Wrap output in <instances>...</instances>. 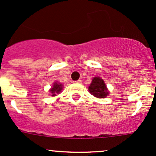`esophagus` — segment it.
<instances>
[{"instance_id": "obj_1", "label": "esophagus", "mask_w": 156, "mask_h": 156, "mask_svg": "<svg viewBox=\"0 0 156 156\" xmlns=\"http://www.w3.org/2000/svg\"><path fill=\"white\" fill-rule=\"evenodd\" d=\"M75 83H81V80H78V81H75Z\"/></svg>"}]
</instances>
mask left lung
Segmentation results:
<instances>
[{
	"mask_svg": "<svg viewBox=\"0 0 156 156\" xmlns=\"http://www.w3.org/2000/svg\"><path fill=\"white\" fill-rule=\"evenodd\" d=\"M89 91L92 95L98 98H106L109 94L105 83L99 77L93 78L91 84L89 87Z\"/></svg>",
	"mask_w": 156,
	"mask_h": 156,
	"instance_id": "8db88e82",
	"label": "left lung"
}]
</instances>
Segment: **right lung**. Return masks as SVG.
<instances>
[{"instance_id":"right-lung-1","label":"right lung","mask_w":156,"mask_h":156,"mask_svg":"<svg viewBox=\"0 0 156 156\" xmlns=\"http://www.w3.org/2000/svg\"><path fill=\"white\" fill-rule=\"evenodd\" d=\"M61 90H62V84H59L55 82L53 84V87H52V89L49 91L52 94V96H55L56 93H59L61 91Z\"/></svg>"}]
</instances>
